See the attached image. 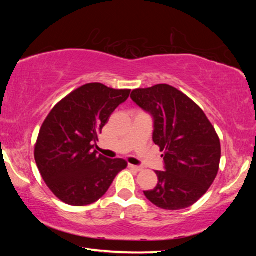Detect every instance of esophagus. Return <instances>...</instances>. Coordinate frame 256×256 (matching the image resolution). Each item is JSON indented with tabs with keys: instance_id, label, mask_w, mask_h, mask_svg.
I'll return each instance as SVG.
<instances>
[{
	"instance_id": "obj_1",
	"label": "esophagus",
	"mask_w": 256,
	"mask_h": 256,
	"mask_svg": "<svg viewBox=\"0 0 256 256\" xmlns=\"http://www.w3.org/2000/svg\"><path fill=\"white\" fill-rule=\"evenodd\" d=\"M128 167L132 168V170H136V172H142L143 170V167L142 166H136V165L128 164Z\"/></svg>"
}]
</instances>
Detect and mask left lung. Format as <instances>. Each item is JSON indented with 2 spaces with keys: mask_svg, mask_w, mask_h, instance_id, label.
Instances as JSON below:
<instances>
[{
  "mask_svg": "<svg viewBox=\"0 0 256 256\" xmlns=\"http://www.w3.org/2000/svg\"><path fill=\"white\" fill-rule=\"evenodd\" d=\"M132 100L154 118V143L164 157L165 172L144 192L152 204L166 210L192 206L218 175L221 145L214 125L197 103L170 84L134 89Z\"/></svg>",
  "mask_w": 256,
  "mask_h": 256,
  "instance_id": "left-lung-1",
  "label": "left lung"
}]
</instances>
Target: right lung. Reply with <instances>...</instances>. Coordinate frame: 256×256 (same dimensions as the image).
I'll use <instances>...</instances> for the list:
<instances>
[{
    "mask_svg": "<svg viewBox=\"0 0 256 256\" xmlns=\"http://www.w3.org/2000/svg\"><path fill=\"white\" fill-rule=\"evenodd\" d=\"M130 89L94 82L79 86L59 101L40 130L34 157L47 187L62 202L81 206L99 200L128 162L94 150L114 110Z\"/></svg>",
    "mask_w": 256,
    "mask_h": 256,
    "instance_id": "right-lung-1",
    "label": "right lung"
}]
</instances>
